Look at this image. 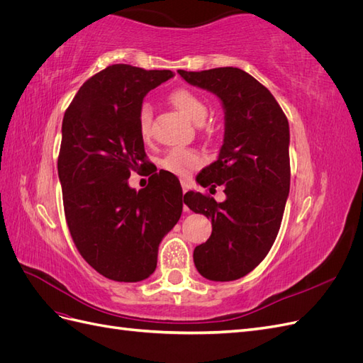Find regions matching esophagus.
Listing matches in <instances>:
<instances>
[{"instance_id":"obj_1","label":"esophagus","mask_w":363,"mask_h":363,"mask_svg":"<svg viewBox=\"0 0 363 363\" xmlns=\"http://www.w3.org/2000/svg\"><path fill=\"white\" fill-rule=\"evenodd\" d=\"M189 188H191V183L188 180H182V189H183L184 194L189 191Z\"/></svg>"}]
</instances>
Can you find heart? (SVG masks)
<instances>
[{
  "mask_svg": "<svg viewBox=\"0 0 363 363\" xmlns=\"http://www.w3.org/2000/svg\"><path fill=\"white\" fill-rule=\"evenodd\" d=\"M171 103L179 108L180 113L195 124H203L207 116V106L201 98L189 89H177L171 94ZM152 111L150 104H142L139 111V131L142 138H148L151 133ZM203 163L199 152L186 148H174L162 160V167L177 175H188L192 169H196Z\"/></svg>",
  "mask_w": 363,
  "mask_h": 363,
  "instance_id": "b5f03b06",
  "label": "heart"
}]
</instances>
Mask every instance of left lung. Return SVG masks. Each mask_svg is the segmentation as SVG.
<instances>
[{"instance_id": "1", "label": "left lung", "mask_w": 363, "mask_h": 363, "mask_svg": "<svg viewBox=\"0 0 363 363\" xmlns=\"http://www.w3.org/2000/svg\"><path fill=\"white\" fill-rule=\"evenodd\" d=\"M177 72L215 94L224 108L223 147L196 182L203 188L224 186L227 199L184 195L192 212L212 219V235L195 247L194 263L208 280H238L265 259L279 233L291 183L288 118L267 87L242 69Z\"/></svg>"}]
</instances>
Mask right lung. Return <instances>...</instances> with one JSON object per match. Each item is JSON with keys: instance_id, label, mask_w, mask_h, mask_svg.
Here are the masks:
<instances>
[{"instance_id": "obj_1", "label": "right lung", "mask_w": 363, "mask_h": 363, "mask_svg": "<svg viewBox=\"0 0 363 363\" xmlns=\"http://www.w3.org/2000/svg\"><path fill=\"white\" fill-rule=\"evenodd\" d=\"M171 77L112 65L83 83L63 116L57 171L69 233L83 259L115 281L148 279L159 244L182 216V186L171 172L152 174L140 191L128 186L148 163L142 101Z\"/></svg>"}]
</instances>
